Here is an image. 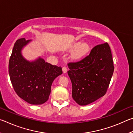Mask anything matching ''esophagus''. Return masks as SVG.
<instances>
[{"instance_id": "1", "label": "esophagus", "mask_w": 133, "mask_h": 133, "mask_svg": "<svg viewBox=\"0 0 133 133\" xmlns=\"http://www.w3.org/2000/svg\"><path fill=\"white\" fill-rule=\"evenodd\" d=\"M62 70H63V73H66V72L67 71V68L66 67H65V66L63 67Z\"/></svg>"}]
</instances>
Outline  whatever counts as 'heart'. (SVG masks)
I'll return each instance as SVG.
<instances>
[{
  "instance_id": "obj_1",
  "label": "heart",
  "mask_w": 133,
  "mask_h": 133,
  "mask_svg": "<svg viewBox=\"0 0 133 133\" xmlns=\"http://www.w3.org/2000/svg\"><path fill=\"white\" fill-rule=\"evenodd\" d=\"M89 50V46L86 43H82L78 46L74 51L72 57L74 58H80L84 56Z\"/></svg>"
}]
</instances>
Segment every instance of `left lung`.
Segmentation results:
<instances>
[{
	"mask_svg": "<svg viewBox=\"0 0 133 133\" xmlns=\"http://www.w3.org/2000/svg\"><path fill=\"white\" fill-rule=\"evenodd\" d=\"M67 73L72 83V97L85 105L104 96L109 88L114 67L107 43L97 45L89 55L68 63Z\"/></svg>",
	"mask_w": 133,
	"mask_h": 133,
	"instance_id": "left-lung-1",
	"label": "left lung"
}]
</instances>
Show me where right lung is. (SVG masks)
<instances>
[{
    "instance_id": "add662e5",
    "label": "right lung",
    "mask_w": 133,
    "mask_h": 133,
    "mask_svg": "<svg viewBox=\"0 0 133 133\" xmlns=\"http://www.w3.org/2000/svg\"><path fill=\"white\" fill-rule=\"evenodd\" d=\"M30 40L18 39L9 62V73L16 93L31 104H42L48 101L53 80L63 73L61 67L45 62L39 58L30 62L22 57L21 50Z\"/></svg>"
}]
</instances>
